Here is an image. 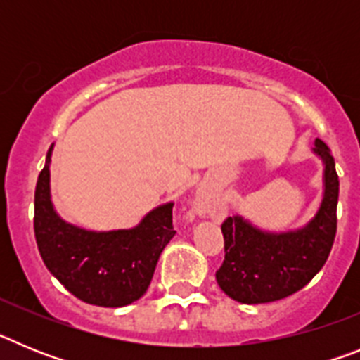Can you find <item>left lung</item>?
Returning <instances> with one entry per match:
<instances>
[{"mask_svg":"<svg viewBox=\"0 0 360 360\" xmlns=\"http://www.w3.org/2000/svg\"><path fill=\"white\" fill-rule=\"evenodd\" d=\"M324 164V195L317 214L303 229L265 232L241 216L221 224L225 259L216 270L219 288L245 304L279 301L307 287L323 269L337 232L339 176L328 146L316 139Z\"/></svg>","mask_w":360,"mask_h":360,"instance_id":"1","label":"left lung"}]
</instances>
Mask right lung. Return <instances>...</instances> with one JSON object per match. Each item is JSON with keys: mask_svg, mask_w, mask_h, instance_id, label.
Returning <instances> with one entry per match:
<instances>
[{"mask_svg": "<svg viewBox=\"0 0 360 360\" xmlns=\"http://www.w3.org/2000/svg\"><path fill=\"white\" fill-rule=\"evenodd\" d=\"M53 148V146H52ZM34 196V232L46 269L84 303L119 308L141 299L164 247L176 234L173 203L153 209L133 229L95 232L66 224L50 200V157Z\"/></svg>", "mask_w": 360, "mask_h": 360, "instance_id": "1", "label": "right lung"}]
</instances>
